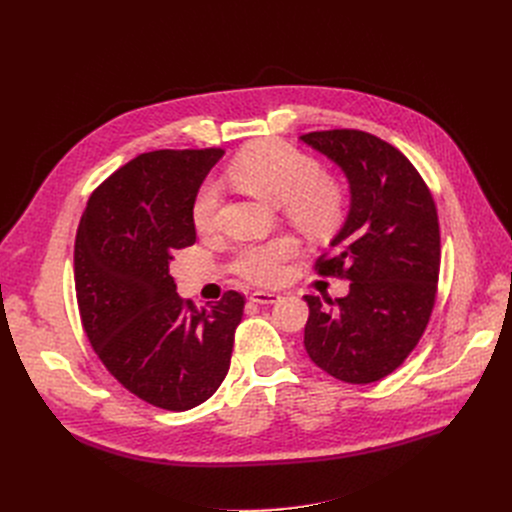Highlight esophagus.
Segmentation results:
<instances>
[{
  "mask_svg": "<svg viewBox=\"0 0 512 512\" xmlns=\"http://www.w3.org/2000/svg\"><path fill=\"white\" fill-rule=\"evenodd\" d=\"M251 301L259 303V305H274L280 301V294L272 292V290H255L251 294Z\"/></svg>",
  "mask_w": 512,
  "mask_h": 512,
  "instance_id": "1",
  "label": "esophagus"
}]
</instances>
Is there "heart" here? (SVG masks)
<instances>
[{
    "label": "heart",
    "instance_id": "obj_1",
    "mask_svg": "<svg viewBox=\"0 0 512 512\" xmlns=\"http://www.w3.org/2000/svg\"><path fill=\"white\" fill-rule=\"evenodd\" d=\"M230 178L255 197L280 203L286 218L309 236H328L346 213L342 184L321 174L317 159L284 141H259L242 151L228 168ZM220 205V186L207 180L193 201V224L209 232ZM299 255V240L278 234L249 240L236 247L232 272L255 284H276L286 274V263Z\"/></svg>",
    "mask_w": 512,
    "mask_h": 512
}]
</instances>
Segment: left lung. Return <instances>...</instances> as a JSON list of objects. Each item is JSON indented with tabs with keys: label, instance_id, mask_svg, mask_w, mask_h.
Here are the masks:
<instances>
[{
	"label": "left lung",
	"instance_id": "left-lung-1",
	"mask_svg": "<svg viewBox=\"0 0 512 512\" xmlns=\"http://www.w3.org/2000/svg\"><path fill=\"white\" fill-rule=\"evenodd\" d=\"M303 143L330 157L351 184V211L315 272L351 280L346 297L305 294L311 361L348 384H371L405 363L438 294L440 224L411 161L375 134L317 130Z\"/></svg>",
	"mask_w": 512,
	"mask_h": 512
}]
</instances>
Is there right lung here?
I'll list each match as a JSON object with an SVG mask.
<instances>
[{
    "label": "right lung",
    "mask_w": 512,
    "mask_h": 512,
    "mask_svg": "<svg viewBox=\"0 0 512 512\" xmlns=\"http://www.w3.org/2000/svg\"><path fill=\"white\" fill-rule=\"evenodd\" d=\"M224 149L143 153L91 193L74 242L80 321L134 396L166 411L205 402L230 369L245 297L197 309L176 292L174 253L195 245L193 201Z\"/></svg>",
    "instance_id": "add662e5"
}]
</instances>
